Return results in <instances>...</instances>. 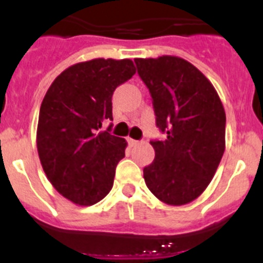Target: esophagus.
<instances>
[{
	"label": "esophagus",
	"instance_id": "1",
	"mask_svg": "<svg viewBox=\"0 0 263 263\" xmlns=\"http://www.w3.org/2000/svg\"><path fill=\"white\" fill-rule=\"evenodd\" d=\"M127 142H129L130 146H137V145H139V141H136V139H132V138L127 139Z\"/></svg>",
	"mask_w": 263,
	"mask_h": 263
}]
</instances>
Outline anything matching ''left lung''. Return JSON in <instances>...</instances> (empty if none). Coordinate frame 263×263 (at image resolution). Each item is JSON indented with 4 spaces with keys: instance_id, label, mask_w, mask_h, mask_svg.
<instances>
[{
    "instance_id": "8db88e82",
    "label": "left lung",
    "mask_w": 263,
    "mask_h": 263,
    "mask_svg": "<svg viewBox=\"0 0 263 263\" xmlns=\"http://www.w3.org/2000/svg\"><path fill=\"white\" fill-rule=\"evenodd\" d=\"M150 90L164 141H152L155 158L143 168L147 188L168 205H184L212 180L225 150V110L215 87L187 60L163 55L134 59Z\"/></svg>"
}]
</instances>
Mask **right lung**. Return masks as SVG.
I'll use <instances>...</instances> for the list:
<instances>
[{
	"mask_svg": "<svg viewBox=\"0 0 263 263\" xmlns=\"http://www.w3.org/2000/svg\"><path fill=\"white\" fill-rule=\"evenodd\" d=\"M136 73L130 59L76 63L48 88L39 110L36 147L43 171L62 196L93 205L113 187L126 141L101 126L111 116L116 88Z\"/></svg>",
	"mask_w": 263,
	"mask_h": 263,
	"instance_id": "obj_1",
	"label": "right lung"
}]
</instances>
